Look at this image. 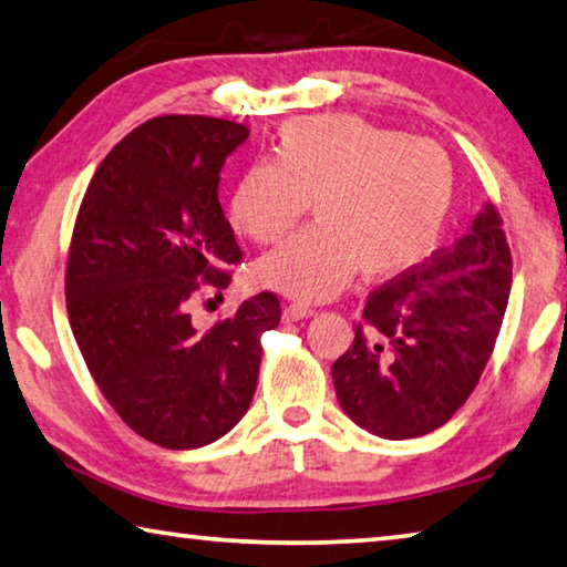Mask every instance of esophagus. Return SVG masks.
I'll use <instances>...</instances> for the list:
<instances>
[{
    "instance_id": "34e87169",
    "label": "esophagus",
    "mask_w": 567,
    "mask_h": 567,
    "mask_svg": "<svg viewBox=\"0 0 567 567\" xmlns=\"http://www.w3.org/2000/svg\"><path fill=\"white\" fill-rule=\"evenodd\" d=\"M310 315H315L312 307H307V305H302V302H292V305L285 307L282 318H285L287 322H297V320H302V318H310Z\"/></svg>"
}]
</instances>
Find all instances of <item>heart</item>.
Listing matches in <instances>:
<instances>
[{
    "label": "heart",
    "mask_w": 567,
    "mask_h": 567,
    "mask_svg": "<svg viewBox=\"0 0 567 567\" xmlns=\"http://www.w3.org/2000/svg\"><path fill=\"white\" fill-rule=\"evenodd\" d=\"M455 195L453 162L430 140L354 117H307L277 134L272 159L239 175L229 217L275 245L312 205L315 227L262 257L257 280L297 300H328L360 270L390 280L433 252Z\"/></svg>",
    "instance_id": "b5f03b06"
}]
</instances>
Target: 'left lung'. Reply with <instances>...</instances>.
Listing matches in <instances>:
<instances>
[{"label": "left lung", "mask_w": 567, "mask_h": 567, "mask_svg": "<svg viewBox=\"0 0 567 567\" xmlns=\"http://www.w3.org/2000/svg\"><path fill=\"white\" fill-rule=\"evenodd\" d=\"M511 282L503 219L485 203L453 247L368 295L352 344L332 364L342 410L388 440L445 425L491 360Z\"/></svg>", "instance_id": "8db88e82"}]
</instances>
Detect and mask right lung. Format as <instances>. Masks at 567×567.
I'll use <instances>...</instances> for the list:
<instances>
[{"mask_svg":"<svg viewBox=\"0 0 567 567\" xmlns=\"http://www.w3.org/2000/svg\"><path fill=\"white\" fill-rule=\"evenodd\" d=\"M247 137L245 124L203 114L140 124L102 159L74 219L64 275L74 340L114 412L167 450L215 443L245 417L260 334L280 322L272 292L207 332L187 312L243 260L217 185Z\"/></svg>","mask_w":567,"mask_h":567,"instance_id":"obj_1","label":"right lung"}]
</instances>
